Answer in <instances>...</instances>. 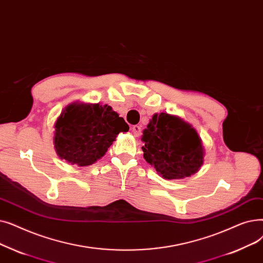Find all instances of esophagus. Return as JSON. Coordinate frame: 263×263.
<instances>
[{
  "label": "esophagus",
  "mask_w": 263,
  "mask_h": 263,
  "mask_svg": "<svg viewBox=\"0 0 263 263\" xmlns=\"http://www.w3.org/2000/svg\"><path fill=\"white\" fill-rule=\"evenodd\" d=\"M132 132L133 134L136 136V137H139L141 135V127L138 126V125H134V126H132Z\"/></svg>",
  "instance_id": "34e87169"
}]
</instances>
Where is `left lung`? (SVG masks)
Masks as SVG:
<instances>
[{"label":"left lung","mask_w":263,"mask_h":263,"mask_svg":"<svg viewBox=\"0 0 263 263\" xmlns=\"http://www.w3.org/2000/svg\"><path fill=\"white\" fill-rule=\"evenodd\" d=\"M141 140L144 159L165 179L190 177L203 164L201 139L190 124L177 117L154 115Z\"/></svg>","instance_id":"left-lung-1"}]
</instances>
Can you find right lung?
<instances>
[{
    "label": "right lung",
    "instance_id": "add662e5",
    "mask_svg": "<svg viewBox=\"0 0 263 263\" xmlns=\"http://www.w3.org/2000/svg\"><path fill=\"white\" fill-rule=\"evenodd\" d=\"M129 126L108 105L68 106L55 123L58 155L70 164L89 166L103 157L121 132Z\"/></svg>",
    "mask_w": 263,
    "mask_h": 263
}]
</instances>
